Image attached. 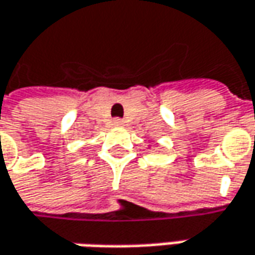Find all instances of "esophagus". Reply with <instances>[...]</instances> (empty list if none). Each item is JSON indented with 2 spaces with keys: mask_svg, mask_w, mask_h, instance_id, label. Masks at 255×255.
I'll list each match as a JSON object with an SVG mask.
<instances>
[{
  "mask_svg": "<svg viewBox=\"0 0 255 255\" xmlns=\"http://www.w3.org/2000/svg\"><path fill=\"white\" fill-rule=\"evenodd\" d=\"M113 125H115V126H122L123 121L122 119H119V118H116V119H113Z\"/></svg>",
  "mask_w": 255,
  "mask_h": 255,
  "instance_id": "34e87169",
  "label": "esophagus"
}]
</instances>
